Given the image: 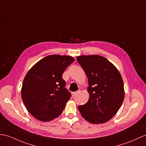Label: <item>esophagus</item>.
I'll use <instances>...</instances> for the list:
<instances>
[{"mask_svg":"<svg viewBox=\"0 0 146 146\" xmlns=\"http://www.w3.org/2000/svg\"><path fill=\"white\" fill-rule=\"evenodd\" d=\"M80 93V91H75V92H73V93H72V96H76V94H77L78 93Z\"/></svg>","mask_w":146,"mask_h":146,"instance_id":"34e87169","label":"esophagus"}]
</instances>
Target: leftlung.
<instances>
[{
    "label": "left lung",
    "instance_id": "1",
    "mask_svg": "<svg viewBox=\"0 0 146 146\" xmlns=\"http://www.w3.org/2000/svg\"><path fill=\"white\" fill-rule=\"evenodd\" d=\"M87 75L89 100L78 107L84 119L92 124L110 120L119 110L124 98L123 78L106 58L98 55L76 57Z\"/></svg>",
    "mask_w": 146,
    "mask_h": 146
}]
</instances>
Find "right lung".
Returning <instances> with one entry per match:
<instances>
[{
  "mask_svg": "<svg viewBox=\"0 0 146 146\" xmlns=\"http://www.w3.org/2000/svg\"><path fill=\"white\" fill-rule=\"evenodd\" d=\"M74 58L52 55L43 58L26 74L21 95L27 111L36 119L50 121L62 113L71 94L62 79Z\"/></svg>",
  "mask_w": 146,
  "mask_h": 146,
  "instance_id": "add662e5",
  "label": "right lung"
}]
</instances>
